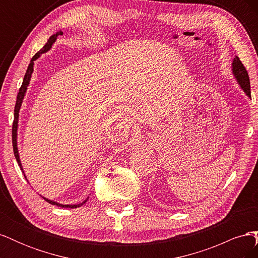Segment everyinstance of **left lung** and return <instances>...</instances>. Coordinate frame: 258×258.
Segmentation results:
<instances>
[{
    "label": "left lung",
    "mask_w": 258,
    "mask_h": 258,
    "mask_svg": "<svg viewBox=\"0 0 258 258\" xmlns=\"http://www.w3.org/2000/svg\"><path fill=\"white\" fill-rule=\"evenodd\" d=\"M231 72L238 85L240 86V88L243 90V92L249 99H251V86H249L248 74L244 66L241 63L240 59L237 56L233 58V61L231 63Z\"/></svg>",
    "instance_id": "left-lung-1"
}]
</instances>
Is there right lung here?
I'll return each instance as SVG.
<instances>
[{"mask_svg": "<svg viewBox=\"0 0 258 258\" xmlns=\"http://www.w3.org/2000/svg\"><path fill=\"white\" fill-rule=\"evenodd\" d=\"M63 34V32L62 31H58V32L56 34H53L49 37V40L47 41V43H46V45L44 46V47L34 54V57L31 59L30 61V64L27 69V72H26V75L25 77H23V81H22V85L21 87L19 89V92L17 95V100H16V105H15V110H14V122H13V148H14V155H15V158H16L18 165L22 171L23 175H25L26 179L28 181V178L25 174V171H23V168H22V165H21V161H20V157H19V151H18V143H17V137H18V121H19V112H20V108H21V105H22V102H23V99H25V96H26V92H27V89H28V86L30 85V81H31V77H32V73H33V68H34V61L37 60L38 58H40L42 56V53H45L47 52L48 50H50L52 44L56 42L57 37L59 35H62ZM29 182V181H28ZM46 201L48 202V204L50 205H53V206H57V207H61V208H69V209H75V208H80L81 206L85 205L86 202H87L88 198L84 200L83 202H81V204L79 205H62V204H59V202L57 201H53V200H50L48 198H45L43 197Z\"/></svg>", "mask_w": 258, "mask_h": 258, "instance_id": "add662e5", "label": "right lung"}]
</instances>
